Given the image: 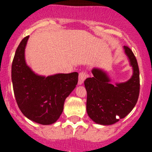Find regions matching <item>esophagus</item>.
<instances>
[{
  "mask_svg": "<svg viewBox=\"0 0 152 152\" xmlns=\"http://www.w3.org/2000/svg\"><path fill=\"white\" fill-rule=\"evenodd\" d=\"M87 77V74L85 73V72L84 71L80 72L79 75V82H78V84H79V85H82V84L84 83V81L85 80V79Z\"/></svg>",
  "mask_w": 152,
  "mask_h": 152,
  "instance_id": "34e87169",
  "label": "esophagus"
}]
</instances>
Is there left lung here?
Listing matches in <instances>:
<instances>
[{"instance_id":"1","label":"left lung","mask_w":152,"mask_h":152,"mask_svg":"<svg viewBox=\"0 0 152 152\" xmlns=\"http://www.w3.org/2000/svg\"><path fill=\"white\" fill-rule=\"evenodd\" d=\"M133 74L123 83L110 84V79L104 70L93 68V77L85 81L87 90V113L96 124L111 125L125 118L137 104L140 93V73L137 59L132 50L124 46Z\"/></svg>"}]
</instances>
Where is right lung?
Listing matches in <instances>:
<instances>
[{"label":"right lung","mask_w":152,"mask_h":152,"mask_svg":"<svg viewBox=\"0 0 152 152\" xmlns=\"http://www.w3.org/2000/svg\"><path fill=\"white\" fill-rule=\"evenodd\" d=\"M28 37L22 39L12 62L14 93L18 107L27 118L49 125L60 117L65 99L77 85L79 73H57L47 77L35 74L25 60Z\"/></svg>","instance_id":"1"}]
</instances>
